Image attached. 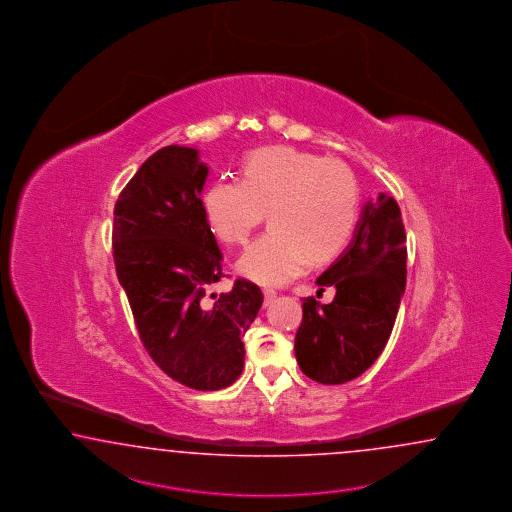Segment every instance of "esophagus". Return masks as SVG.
Returning <instances> with one entry per match:
<instances>
[{
	"label": "esophagus",
	"mask_w": 512,
	"mask_h": 512,
	"mask_svg": "<svg viewBox=\"0 0 512 512\" xmlns=\"http://www.w3.org/2000/svg\"><path fill=\"white\" fill-rule=\"evenodd\" d=\"M264 304L268 305L274 298H276V291L274 289H264Z\"/></svg>",
	"instance_id": "obj_1"
}]
</instances>
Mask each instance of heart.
Here are the masks:
<instances>
[{
    "label": "heart",
    "mask_w": 512,
    "mask_h": 512,
    "mask_svg": "<svg viewBox=\"0 0 512 512\" xmlns=\"http://www.w3.org/2000/svg\"><path fill=\"white\" fill-rule=\"evenodd\" d=\"M214 235L244 246L264 220L272 225L240 257L238 272L263 285H281L313 263L337 257L350 242L360 188L350 167L294 147L251 152L242 180L218 179L203 197Z\"/></svg>",
    "instance_id": "1"
}]
</instances>
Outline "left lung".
Wrapping results in <instances>:
<instances>
[{
    "mask_svg": "<svg viewBox=\"0 0 512 512\" xmlns=\"http://www.w3.org/2000/svg\"><path fill=\"white\" fill-rule=\"evenodd\" d=\"M406 233L393 197L369 201L343 255L318 277L335 289L330 304L304 298L294 339L296 361L318 384H345L382 354L406 287Z\"/></svg>",
    "mask_w": 512,
    "mask_h": 512,
    "instance_id": "1",
    "label": "left lung"
}]
</instances>
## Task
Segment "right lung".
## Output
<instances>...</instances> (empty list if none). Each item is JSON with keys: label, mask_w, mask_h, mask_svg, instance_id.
<instances>
[{"label": "right lung", "mask_w": 512, "mask_h": 512, "mask_svg": "<svg viewBox=\"0 0 512 512\" xmlns=\"http://www.w3.org/2000/svg\"><path fill=\"white\" fill-rule=\"evenodd\" d=\"M199 151L169 145L126 184L113 210V261L152 361L182 386L216 391L244 369L242 337L263 305L248 279L208 294L221 257L201 192Z\"/></svg>", "instance_id": "obj_1"}]
</instances>
